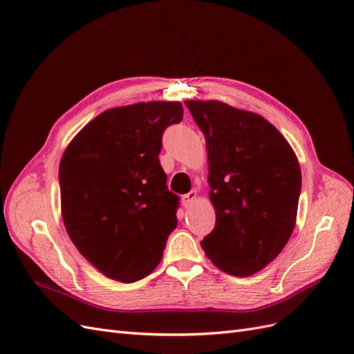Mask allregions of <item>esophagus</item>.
Here are the masks:
<instances>
[{"mask_svg": "<svg viewBox=\"0 0 354 354\" xmlns=\"http://www.w3.org/2000/svg\"><path fill=\"white\" fill-rule=\"evenodd\" d=\"M196 199V190H190L189 194L181 196V202H183V207L189 208L192 205V202Z\"/></svg>", "mask_w": 354, "mask_h": 354, "instance_id": "1", "label": "esophagus"}]
</instances>
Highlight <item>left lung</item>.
Instances as JSON below:
<instances>
[{"label":"left lung","mask_w":354,"mask_h":354,"mask_svg":"<svg viewBox=\"0 0 354 354\" xmlns=\"http://www.w3.org/2000/svg\"><path fill=\"white\" fill-rule=\"evenodd\" d=\"M205 136L216 227L201 242L220 270L251 276L272 263L297 221L301 169L286 138L254 112L186 100Z\"/></svg>","instance_id":"left-lung-1"}]
</instances>
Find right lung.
Wrapping results in <instances>:
<instances>
[{
    "instance_id": "right-lung-1",
    "label": "right lung",
    "mask_w": 354,
    "mask_h": 354,
    "mask_svg": "<svg viewBox=\"0 0 354 354\" xmlns=\"http://www.w3.org/2000/svg\"><path fill=\"white\" fill-rule=\"evenodd\" d=\"M181 120L180 102L108 109L63 152V223L81 255L111 279L131 283L151 274L177 227L178 196L158 155L164 130Z\"/></svg>"
}]
</instances>
